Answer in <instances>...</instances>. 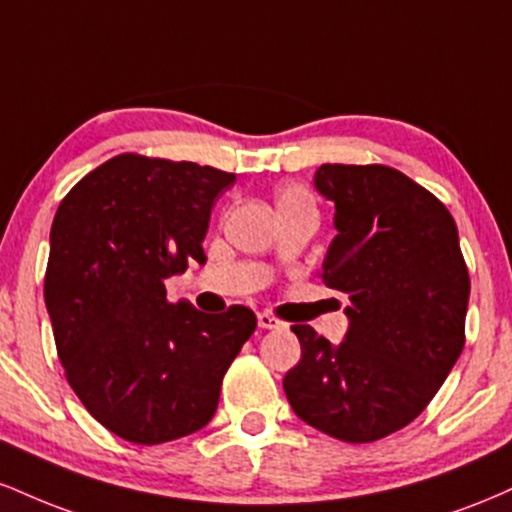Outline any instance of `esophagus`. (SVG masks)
I'll use <instances>...</instances> for the list:
<instances>
[{"label": "esophagus", "mask_w": 512, "mask_h": 512, "mask_svg": "<svg viewBox=\"0 0 512 512\" xmlns=\"http://www.w3.org/2000/svg\"><path fill=\"white\" fill-rule=\"evenodd\" d=\"M257 325H260L262 330H276V327H281V320L272 313H257Z\"/></svg>", "instance_id": "1"}]
</instances>
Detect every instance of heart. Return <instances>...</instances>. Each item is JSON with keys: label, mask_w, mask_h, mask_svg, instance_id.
I'll return each instance as SVG.
<instances>
[{"label": "heart", "mask_w": 512, "mask_h": 512, "mask_svg": "<svg viewBox=\"0 0 512 512\" xmlns=\"http://www.w3.org/2000/svg\"><path fill=\"white\" fill-rule=\"evenodd\" d=\"M298 204H313V199H310V195L303 187L286 185L276 192V207H279V211L286 207H298Z\"/></svg>", "instance_id": "1"}]
</instances>
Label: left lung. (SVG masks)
<instances>
[{
	"mask_svg": "<svg viewBox=\"0 0 512 512\" xmlns=\"http://www.w3.org/2000/svg\"><path fill=\"white\" fill-rule=\"evenodd\" d=\"M315 187L337 228L320 276L349 298V330L334 346L293 325L284 392L308 426L373 443L411 424L460 358L469 272L450 211L399 170L325 163Z\"/></svg>",
	"mask_w": 512,
	"mask_h": 512,
	"instance_id": "8db88e82",
	"label": "left lung"
}]
</instances>
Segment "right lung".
Listing matches in <instances>:
<instances>
[{
  "instance_id": "obj_1",
  "label": "right lung",
  "mask_w": 512,
  "mask_h": 512,
  "mask_svg": "<svg viewBox=\"0 0 512 512\" xmlns=\"http://www.w3.org/2000/svg\"><path fill=\"white\" fill-rule=\"evenodd\" d=\"M236 173L120 154L81 178L50 231L45 305L69 385L115 436L158 445L190 436L219 407L221 380L257 317L170 303L166 279L190 260Z\"/></svg>"
}]
</instances>
